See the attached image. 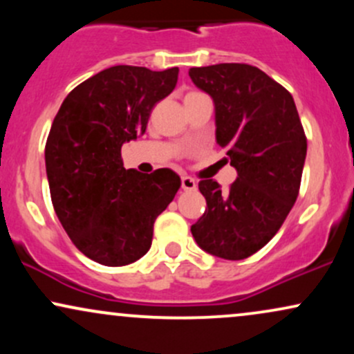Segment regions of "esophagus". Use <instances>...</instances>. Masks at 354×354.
Instances as JSON below:
<instances>
[{
  "instance_id": "esophagus-1",
  "label": "esophagus",
  "mask_w": 354,
  "mask_h": 354,
  "mask_svg": "<svg viewBox=\"0 0 354 354\" xmlns=\"http://www.w3.org/2000/svg\"><path fill=\"white\" fill-rule=\"evenodd\" d=\"M196 186H198L196 181H194L191 176H183L181 178V188L185 191H194V189H196Z\"/></svg>"
}]
</instances>
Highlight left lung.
Listing matches in <instances>:
<instances>
[{
	"mask_svg": "<svg viewBox=\"0 0 354 354\" xmlns=\"http://www.w3.org/2000/svg\"><path fill=\"white\" fill-rule=\"evenodd\" d=\"M189 78L213 98L216 141L238 171L228 189L214 180L198 183L206 209L191 233L209 254L245 259L278 233L293 208L306 135L291 93L259 68L221 63L191 68Z\"/></svg>",
	"mask_w": 354,
	"mask_h": 354,
	"instance_id": "left-lung-1",
	"label": "left lung"
}]
</instances>
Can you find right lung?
<instances>
[{
    "label": "right lung",
    "mask_w": 354,
    "mask_h": 354,
    "mask_svg": "<svg viewBox=\"0 0 354 354\" xmlns=\"http://www.w3.org/2000/svg\"><path fill=\"white\" fill-rule=\"evenodd\" d=\"M178 68L111 66L78 84L53 120L44 148L53 208L78 250L104 266L148 253L156 218L181 180L161 168L124 169L121 146L146 131L154 104L176 86Z\"/></svg>",
    "instance_id": "add662e5"
}]
</instances>
